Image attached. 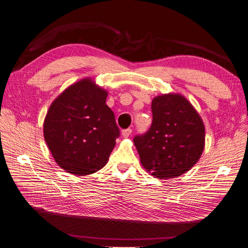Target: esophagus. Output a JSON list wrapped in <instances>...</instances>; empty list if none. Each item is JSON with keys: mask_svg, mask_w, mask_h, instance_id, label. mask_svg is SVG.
<instances>
[{"mask_svg": "<svg viewBox=\"0 0 248 248\" xmlns=\"http://www.w3.org/2000/svg\"><path fill=\"white\" fill-rule=\"evenodd\" d=\"M131 133H132V130H131V129H125V130H123V132H121V135H123V138L128 139L129 136L131 135Z\"/></svg>", "mask_w": 248, "mask_h": 248, "instance_id": "1", "label": "esophagus"}]
</instances>
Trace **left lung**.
<instances>
[{
    "label": "left lung",
    "instance_id": "left-lung-1",
    "mask_svg": "<svg viewBox=\"0 0 248 248\" xmlns=\"http://www.w3.org/2000/svg\"><path fill=\"white\" fill-rule=\"evenodd\" d=\"M148 132L133 141L140 164L151 176L171 179L196 164L204 148V124L197 110L180 93L160 94L151 102Z\"/></svg>",
    "mask_w": 248,
    "mask_h": 248
}]
</instances>
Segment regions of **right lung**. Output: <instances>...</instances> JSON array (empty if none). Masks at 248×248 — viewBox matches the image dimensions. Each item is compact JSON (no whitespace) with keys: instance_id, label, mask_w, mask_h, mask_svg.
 I'll return each instance as SVG.
<instances>
[{"instance_id":"add662e5","label":"right lung","mask_w":248,"mask_h":248,"mask_svg":"<svg viewBox=\"0 0 248 248\" xmlns=\"http://www.w3.org/2000/svg\"><path fill=\"white\" fill-rule=\"evenodd\" d=\"M108 92L92 78L73 83L56 97L46 112L44 136L54 161L76 176L105 166L119 136Z\"/></svg>"}]
</instances>
